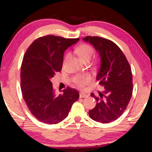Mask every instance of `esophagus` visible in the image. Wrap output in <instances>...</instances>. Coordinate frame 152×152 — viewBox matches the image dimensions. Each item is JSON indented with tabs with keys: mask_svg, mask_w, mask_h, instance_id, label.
I'll return each instance as SVG.
<instances>
[{
	"mask_svg": "<svg viewBox=\"0 0 152 152\" xmlns=\"http://www.w3.org/2000/svg\"><path fill=\"white\" fill-rule=\"evenodd\" d=\"M88 97V94H86V93H81L80 94V98H84V97Z\"/></svg>",
	"mask_w": 152,
	"mask_h": 152,
	"instance_id": "obj_1",
	"label": "esophagus"
}]
</instances>
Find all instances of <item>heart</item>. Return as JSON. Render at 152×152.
<instances>
[{"label": "heart", "mask_w": 152, "mask_h": 152, "mask_svg": "<svg viewBox=\"0 0 152 152\" xmlns=\"http://www.w3.org/2000/svg\"><path fill=\"white\" fill-rule=\"evenodd\" d=\"M76 52L82 61H86V60H90L91 58L93 57L94 50L90 45L82 44L76 49ZM68 57H69V54L67 53L65 56V60L68 59ZM91 80H92V76L90 74L84 73L77 75L75 77L73 82L77 86L80 87V88H84L86 85L91 82Z\"/></svg>", "instance_id": "b5f03b06"}]
</instances>
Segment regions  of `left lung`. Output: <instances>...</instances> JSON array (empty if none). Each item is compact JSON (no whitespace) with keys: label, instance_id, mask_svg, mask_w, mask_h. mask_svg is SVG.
I'll use <instances>...</instances> for the list:
<instances>
[{"label":"left lung","instance_id":"8db88e82","mask_svg":"<svg viewBox=\"0 0 152 152\" xmlns=\"http://www.w3.org/2000/svg\"><path fill=\"white\" fill-rule=\"evenodd\" d=\"M83 40L94 46L101 59L96 80L105 90L91 95L96 99L94 109L88 111L91 119L101 123L117 120L125 111L133 92L132 73L125 55L119 47L109 39L88 36Z\"/></svg>","mask_w":152,"mask_h":152}]
</instances>
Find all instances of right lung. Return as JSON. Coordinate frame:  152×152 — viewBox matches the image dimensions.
<instances>
[{
  "mask_svg": "<svg viewBox=\"0 0 152 152\" xmlns=\"http://www.w3.org/2000/svg\"><path fill=\"white\" fill-rule=\"evenodd\" d=\"M80 39L47 35L30 45L20 68L22 95L31 113L41 122L54 124L65 119L80 94L67 87L56 96L51 79L61 70L64 51Z\"/></svg>",
  "mask_w": 152,
  "mask_h": 152,
  "instance_id": "obj_1",
  "label": "right lung"
}]
</instances>
